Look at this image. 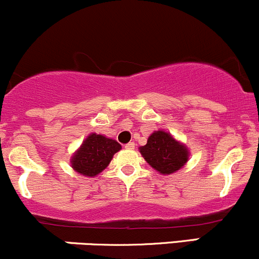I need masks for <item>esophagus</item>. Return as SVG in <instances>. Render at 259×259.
I'll return each instance as SVG.
<instances>
[{
  "label": "esophagus",
  "instance_id": "esophagus-1",
  "mask_svg": "<svg viewBox=\"0 0 259 259\" xmlns=\"http://www.w3.org/2000/svg\"><path fill=\"white\" fill-rule=\"evenodd\" d=\"M135 142H130V143H127L126 146H124V148L126 149H135Z\"/></svg>",
  "mask_w": 259,
  "mask_h": 259
}]
</instances>
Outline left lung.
<instances>
[{
	"instance_id": "8db88e82",
	"label": "left lung",
	"mask_w": 259,
	"mask_h": 259,
	"mask_svg": "<svg viewBox=\"0 0 259 259\" xmlns=\"http://www.w3.org/2000/svg\"><path fill=\"white\" fill-rule=\"evenodd\" d=\"M140 152L144 160L163 175L177 173L190 157L186 144L163 130L154 131L148 137L146 146L140 147Z\"/></svg>"
}]
</instances>
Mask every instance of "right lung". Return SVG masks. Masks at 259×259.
Here are the masks:
<instances>
[{
    "mask_svg": "<svg viewBox=\"0 0 259 259\" xmlns=\"http://www.w3.org/2000/svg\"><path fill=\"white\" fill-rule=\"evenodd\" d=\"M121 148V144L112 138L90 133L71 155V168L84 177H96L107 168L115 153Z\"/></svg>",
    "mask_w": 259,
    "mask_h": 259,
    "instance_id": "add662e5",
    "label": "right lung"
}]
</instances>
